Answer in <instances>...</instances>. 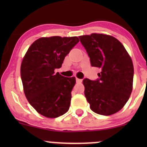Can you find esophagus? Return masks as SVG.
<instances>
[{
  "instance_id": "34e87169",
  "label": "esophagus",
  "mask_w": 147,
  "mask_h": 147,
  "mask_svg": "<svg viewBox=\"0 0 147 147\" xmlns=\"http://www.w3.org/2000/svg\"><path fill=\"white\" fill-rule=\"evenodd\" d=\"M76 82L78 83H81L82 82V80L78 79V78H76Z\"/></svg>"
}]
</instances>
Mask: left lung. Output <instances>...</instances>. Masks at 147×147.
<instances>
[{
    "instance_id": "left-lung-1",
    "label": "left lung",
    "mask_w": 147,
    "mask_h": 147,
    "mask_svg": "<svg viewBox=\"0 0 147 147\" xmlns=\"http://www.w3.org/2000/svg\"><path fill=\"white\" fill-rule=\"evenodd\" d=\"M92 67L100 68L99 79L83 80L90 109L102 115H113L125 105L133 87L134 65L124 45L109 35L92 33L79 37Z\"/></svg>"
}]
</instances>
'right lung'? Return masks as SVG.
<instances>
[{"mask_svg":"<svg viewBox=\"0 0 147 147\" xmlns=\"http://www.w3.org/2000/svg\"><path fill=\"white\" fill-rule=\"evenodd\" d=\"M78 37L52 36L36 40L28 48L20 67L23 91L28 101L47 118L64 115L70 105L75 77L65 78L55 69L79 42Z\"/></svg>","mask_w":147,"mask_h":147,"instance_id":"obj_1","label":"right lung"}]
</instances>
